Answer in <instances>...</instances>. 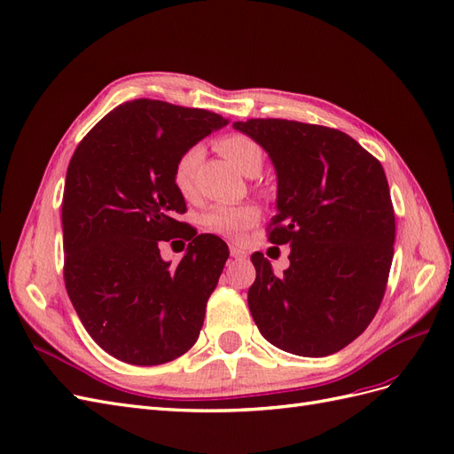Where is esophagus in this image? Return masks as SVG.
I'll return each mask as SVG.
<instances>
[{
  "mask_svg": "<svg viewBox=\"0 0 454 454\" xmlns=\"http://www.w3.org/2000/svg\"><path fill=\"white\" fill-rule=\"evenodd\" d=\"M231 255L235 259H244L248 254H246L242 248H239V246H231Z\"/></svg>",
  "mask_w": 454,
  "mask_h": 454,
  "instance_id": "34e87169",
  "label": "esophagus"
}]
</instances>
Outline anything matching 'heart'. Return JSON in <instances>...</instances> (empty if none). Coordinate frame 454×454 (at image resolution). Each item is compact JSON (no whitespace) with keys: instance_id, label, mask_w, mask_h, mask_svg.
<instances>
[{"instance_id":"obj_1","label":"heart","mask_w":454,"mask_h":454,"mask_svg":"<svg viewBox=\"0 0 454 454\" xmlns=\"http://www.w3.org/2000/svg\"><path fill=\"white\" fill-rule=\"evenodd\" d=\"M217 149L246 176H257L263 168V147L250 136L229 134L217 142ZM200 159L202 149L191 145L174 162L172 182L177 193L185 199L195 195V172ZM259 215L261 212L254 204H215L204 212L202 225L215 235L239 239L246 229L259 222Z\"/></svg>"}]
</instances>
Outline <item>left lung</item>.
I'll use <instances>...</instances> for the list:
<instances>
[{"label":"left lung","instance_id":"8db88e82","mask_svg":"<svg viewBox=\"0 0 454 454\" xmlns=\"http://www.w3.org/2000/svg\"><path fill=\"white\" fill-rule=\"evenodd\" d=\"M278 177L269 240L287 244L282 277L255 252L248 290L270 345L309 358L335 354L375 318L394 257L395 217L380 162L348 134L287 119L237 121Z\"/></svg>","mask_w":454,"mask_h":454}]
</instances>
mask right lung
Masks as SVG:
<instances>
[{
  "label": "right lung",
  "instance_id": "1",
  "mask_svg": "<svg viewBox=\"0 0 454 454\" xmlns=\"http://www.w3.org/2000/svg\"><path fill=\"white\" fill-rule=\"evenodd\" d=\"M222 115L160 100L121 104L70 160L62 199L64 282L89 335L114 358L159 365L195 345L229 257L215 235H180L185 200L176 159L227 125ZM192 239L177 268L160 239Z\"/></svg>",
  "mask_w": 454,
  "mask_h": 454
}]
</instances>
